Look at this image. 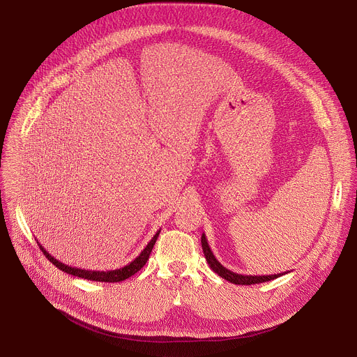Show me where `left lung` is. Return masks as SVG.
<instances>
[{
	"mask_svg": "<svg viewBox=\"0 0 357 357\" xmlns=\"http://www.w3.org/2000/svg\"><path fill=\"white\" fill-rule=\"evenodd\" d=\"M202 248H203V254H205L206 257V261L209 264V267L218 274L220 275L222 278H225L226 281L229 282H233V284H237V285H252V284H260V282H266V281H271L274 278H278L281 275H285V273H280V274H271V275H243V274H237V273H233L230 270H227L226 267H223L218 259L215 257V254L212 252L211 247H209V243L206 240V236L205 233L202 234ZM289 273V271H288Z\"/></svg>",
	"mask_w": 357,
	"mask_h": 357,
	"instance_id": "obj_1",
	"label": "left lung"
}]
</instances>
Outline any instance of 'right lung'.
<instances>
[{"label": "right lung", "mask_w": 357, "mask_h": 357, "mask_svg": "<svg viewBox=\"0 0 357 357\" xmlns=\"http://www.w3.org/2000/svg\"><path fill=\"white\" fill-rule=\"evenodd\" d=\"M161 233V229L155 233V236L151 238V241L145 245V248L139 252V256H137L131 263H128L127 266L121 267V268H117V270H109V271H97V270H84V268H77V267H72V266H66L65 263L56 260L54 256H50V254L40 245L39 241L38 245L40 247L42 252L46 256V259L52 263L54 266H56L59 270H62L63 273H68V274H72L75 277H79V278H84V280H90V281H98V282H120V281H124L127 278H130L131 275H134L135 273H138L144 266L145 263L148 261L149 259V254L152 251V247H154L158 236Z\"/></svg>", "instance_id": "add662e5"}]
</instances>
